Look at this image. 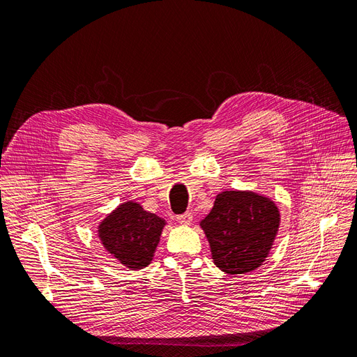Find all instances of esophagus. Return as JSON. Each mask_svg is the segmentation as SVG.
Listing matches in <instances>:
<instances>
[{"instance_id": "esophagus-1", "label": "esophagus", "mask_w": 357, "mask_h": 357, "mask_svg": "<svg viewBox=\"0 0 357 357\" xmlns=\"http://www.w3.org/2000/svg\"><path fill=\"white\" fill-rule=\"evenodd\" d=\"M177 220H178V223H181V225H186V226H189V225H192L193 215H192V213H190V211H186V213H183V214L177 215Z\"/></svg>"}]
</instances>
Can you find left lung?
I'll use <instances>...</instances> for the list:
<instances>
[{"instance_id": "8db88e82", "label": "left lung", "mask_w": 357, "mask_h": 357, "mask_svg": "<svg viewBox=\"0 0 357 357\" xmlns=\"http://www.w3.org/2000/svg\"><path fill=\"white\" fill-rule=\"evenodd\" d=\"M199 226L214 265L226 274H245L264 264L280 226L277 204L253 190H225Z\"/></svg>"}]
</instances>
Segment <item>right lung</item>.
Returning a JSON list of instances; mask_svg holds the SVG:
<instances>
[{
	"instance_id": "right-lung-1",
	"label": "right lung",
	"mask_w": 357,
	"mask_h": 357,
	"mask_svg": "<svg viewBox=\"0 0 357 357\" xmlns=\"http://www.w3.org/2000/svg\"><path fill=\"white\" fill-rule=\"evenodd\" d=\"M167 222L146 211L135 201L119 205L98 226L104 248L129 269H142L153 261Z\"/></svg>"
}]
</instances>
